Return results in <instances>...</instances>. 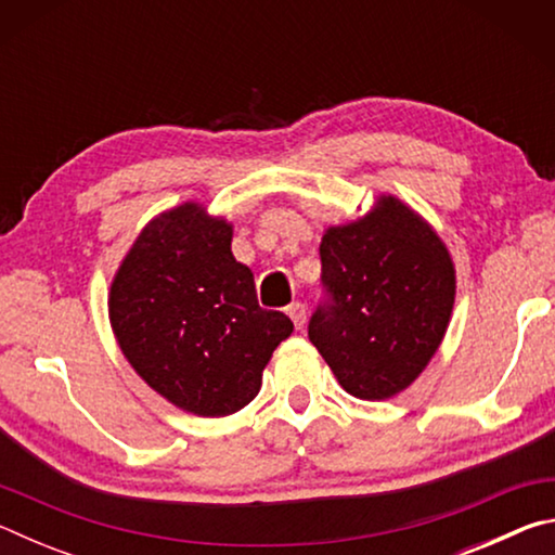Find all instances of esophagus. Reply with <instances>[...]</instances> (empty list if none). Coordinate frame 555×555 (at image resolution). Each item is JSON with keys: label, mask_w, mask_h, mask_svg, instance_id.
<instances>
[{"label": "esophagus", "mask_w": 555, "mask_h": 555, "mask_svg": "<svg viewBox=\"0 0 555 555\" xmlns=\"http://www.w3.org/2000/svg\"><path fill=\"white\" fill-rule=\"evenodd\" d=\"M286 313H288L291 321H294V325L300 331V327H304V323H306V306L298 304V300H296V304H291L286 308Z\"/></svg>", "instance_id": "esophagus-1"}]
</instances>
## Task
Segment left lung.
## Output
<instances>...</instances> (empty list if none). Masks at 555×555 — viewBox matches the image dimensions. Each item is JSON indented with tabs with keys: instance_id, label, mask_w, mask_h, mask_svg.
<instances>
[{
	"instance_id": "1",
	"label": "left lung",
	"mask_w": 555,
	"mask_h": 555,
	"mask_svg": "<svg viewBox=\"0 0 555 555\" xmlns=\"http://www.w3.org/2000/svg\"><path fill=\"white\" fill-rule=\"evenodd\" d=\"M325 300L308 337L340 387L382 401L426 370L448 331L455 267L434 228L393 195L321 242Z\"/></svg>"
}]
</instances>
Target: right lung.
<instances>
[{
  "mask_svg": "<svg viewBox=\"0 0 555 555\" xmlns=\"http://www.w3.org/2000/svg\"><path fill=\"white\" fill-rule=\"evenodd\" d=\"M232 224L183 203L146 224L109 288V323L149 387L198 416H230L294 323L259 306L255 274L232 257Z\"/></svg>",
  "mask_w": 555,
  "mask_h": 555,
  "instance_id": "1",
  "label": "right lung"
}]
</instances>
